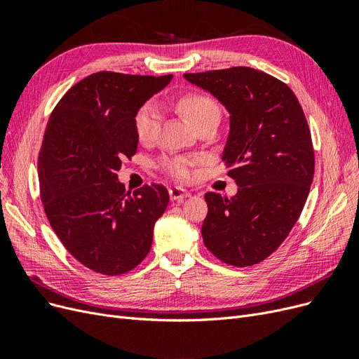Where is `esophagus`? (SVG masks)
Masks as SVG:
<instances>
[{
	"instance_id": "obj_1",
	"label": "esophagus",
	"mask_w": 359,
	"mask_h": 359,
	"mask_svg": "<svg viewBox=\"0 0 359 359\" xmlns=\"http://www.w3.org/2000/svg\"><path fill=\"white\" fill-rule=\"evenodd\" d=\"M169 196H170V199H172V201L181 202L184 198H189V196H190V193H189L186 189L173 186V187H170V189H169Z\"/></svg>"
}]
</instances>
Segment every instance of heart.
Returning <instances> with one entry per match:
<instances>
[{"label":"heart","instance_id":"obj_1","mask_svg":"<svg viewBox=\"0 0 359 359\" xmlns=\"http://www.w3.org/2000/svg\"><path fill=\"white\" fill-rule=\"evenodd\" d=\"M178 109L189 121L199 127L202 123L211 118H220V106L214 97L201 91H189L178 97ZM160 114L154 102H147L139 107L135 115V132L139 142H153L158 132ZM202 163L201 157H184V156H168L161 158L160 168L169 177L178 181H189L193 177V168Z\"/></svg>","mask_w":359,"mask_h":359}]
</instances>
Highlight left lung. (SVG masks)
<instances>
[{"label": "left lung", "instance_id": "8db88e82", "mask_svg": "<svg viewBox=\"0 0 359 359\" xmlns=\"http://www.w3.org/2000/svg\"><path fill=\"white\" fill-rule=\"evenodd\" d=\"M184 78L215 95L231 114L223 160L238 193L231 199L205 194V247L227 265H256L286 240L309 196L314 149L306 115L285 82L252 67Z\"/></svg>", "mask_w": 359, "mask_h": 359}]
</instances>
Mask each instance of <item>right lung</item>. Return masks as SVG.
<instances>
[{
    "label": "right lung",
    "instance_id": "add662e5",
    "mask_svg": "<svg viewBox=\"0 0 359 359\" xmlns=\"http://www.w3.org/2000/svg\"><path fill=\"white\" fill-rule=\"evenodd\" d=\"M172 74L97 72L61 97L39 154L43 210L67 252L103 276H121L147 257L169 193L145 184L133 194L118 181L136 154L135 115Z\"/></svg>",
    "mask_w": 359,
    "mask_h": 359
}]
</instances>
